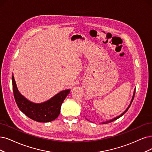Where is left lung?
Returning a JSON list of instances; mask_svg holds the SVG:
<instances>
[{
  "label": "left lung",
  "mask_w": 152,
  "mask_h": 152,
  "mask_svg": "<svg viewBox=\"0 0 152 152\" xmlns=\"http://www.w3.org/2000/svg\"><path fill=\"white\" fill-rule=\"evenodd\" d=\"M134 94H135V89H134V93H133V98H132V101H131V103H130V105L128 106V107L127 108V109L123 112V113L121 114V115H119L118 116H117V117H116V118H113V119H112V120H110V121H106V122H103V123H102L103 124H106V123H110V122H112V121H115V120H117V119H118L119 118H120L121 116H123V115H124L126 112L128 111V110L129 109V108L130 107V106H131V104H132V102H133V99H134Z\"/></svg>",
  "instance_id": "8db88e82"
}]
</instances>
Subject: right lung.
Wrapping results in <instances>:
<instances>
[{
  "label": "right lung",
  "mask_w": 152,
  "mask_h": 152,
  "mask_svg": "<svg viewBox=\"0 0 152 152\" xmlns=\"http://www.w3.org/2000/svg\"><path fill=\"white\" fill-rule=\"evenodd\" d=\"M14 96L19 110L29 118L37 122L46 123L57 118L61 104L70 92L69 89L61 91L47 102L36 104L24 98L18 91L14 76H12Z\"/></svg>",
  "instance_id": "add662e5"
}]
</instances>
